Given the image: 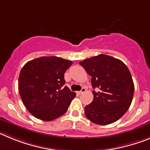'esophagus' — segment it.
<instances>
[{"instance_id":"obj_1","label":"esophagus","mask_w":150,"mask_h":150,"mask_svg":"<svg viewBox=\"0 0 150 150\" xmlns=\"http://www.w3.org/2000/svg\"><path fill=\"white\" fill-rule=\"evenodd\" d=\"M86 91V88H84V87H83V88H82L81 89V91H78V94H82V93H84L85 91Z\"/></svg>"}]
</instances>
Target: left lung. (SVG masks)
Instances as JSON below:
<instances>
[{"label":"left lung","instance_id":"left-lung-1","mask_svg":"<svg viewBox=\"0 0 150 150\" xmlns=\"http://www.w3.org/2000/svg\"><path fill=\"white\" fill-rule=\"evenodd\" d=\"M91 76L94 98L85 115L95 124L105 125L120 120L129 108L134 86L127 66L120 59L100 54L79 62Z\"/></svg>","mask_w":150,"mask_h":150}]
</instances>
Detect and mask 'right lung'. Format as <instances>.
<instances>
[{
  "label": "right lung",
  "instance_id": "add662e5",
  "mask_svg": "<svg viewBox=\"0 0 150 150\" xmlns=\"http://www.w3.org/2000/svg\"><path fill=\"white\" fill-rule=\"evenodd\" d=\"M73 62L56 56L40 57L23 66L18 77V91L26 109L43 121L64 115L76 93L65 83L64 73Z\"/></svg>",
  "mask_w": 150,
  "mask_h": 150
}]
</instances>
